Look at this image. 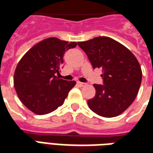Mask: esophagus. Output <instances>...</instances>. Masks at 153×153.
<instances>
[{
    "mask_svg": "<svg viewBox=\"0 0 153 153\" xmlns=\"http://www.w3.org/2000/svg\"><path fill=\"white\" fill-rule=\"evenodd\" d=\"M77 84H78L79 87H84V85H85V84H84V83H81V82H78V83H77Z\"/></svg>",
    "mask_w": 153,
    "mask_h": 153,
    "instance_id": "34e87169",
    "label": "esophagus"
}]
</instances>
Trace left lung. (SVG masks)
<instances>
[{"label": "left lung", "instance_id": "8db88e82", "mask_svg": "<svg viewBox=\"0 0 153 153\" xmlns=\"http://www.w3.org/2000/svg\"><path fill=\"white\" fill-rule=\"evenodd\" d=\"M78 45L93 68L102 69L103 85L94 84L95 96L88 100L89 108L102 117L118 116L132 104L139 90L142 69L137 59L109 37L99 36Z\"/></svg>", "mask_w": 153, "mask_h": 153}]
</instances>
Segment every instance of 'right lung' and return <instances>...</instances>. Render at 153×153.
Instances as JSON below:
<instances>
[{
    "label": "right lung",
    "mask_w": 153,
    "mask_h": 153,
    "mask_svg": "<svg viewBox=\"0 0 153 153\" xmlns=\"http://www.w3.org/2000/svg\"><path fill=\"white\" fill-rule=\"evenodd\" d=\"M76 42L48 38L28 51L17 65L14 85L19 99L25 107L39 115L57 109L65 102L75 81L59 79L64 55Z\"/></svg>",
    "instance_id": "1"
}]
</instances>
